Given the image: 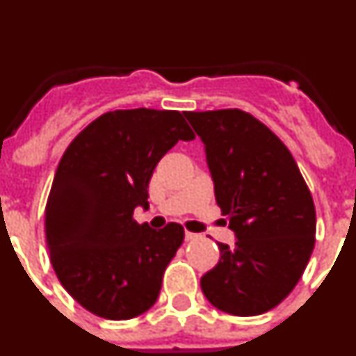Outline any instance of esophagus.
I'll list each match as a JSON object with an SVG mask.
<instances>
[{
	"label": "esophagus",
	"mask_w": 356,
	"mask_h": 356,
	"mask_svg": "<svg viewBox=\"0 0 356 356\" xmlns=\"http://www.w3.org/2000/svg\"><path fill=\"white\" fill-rule=\"evenodd\" d=\"M200 238V235L197 234H193V232H185V241H197Z\"/></svg>",
	"instance_id": "1"
}]
</instances>
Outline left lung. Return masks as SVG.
<instances>
[{
  "mask_svg": "<svg viewBox=\"0 0 356 356\" xmlns=\"http://www.w3.org/2000/svg\"><path fill=\"white\" fill-rule=\"evenodd\" d=\"M205 144L216 201L235 246L201 291L232 316H259L280 305L303 276L316 244V207L291 151L257 118L238 108L185 112Z\"/></svg>",
  "mask_w": 356,
  "mask_h": 356,
  "instance_id": "1",
  "label": "left lung"
}]
</instances>
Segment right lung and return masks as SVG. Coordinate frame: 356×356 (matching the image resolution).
Masks as SVG:
<instances>
[{"label": "right lung", "mask_w": 356, "mask_h": 356, "mask_svg": "<svg viewBox=\"0 0 356 356\" xmlns=\"http://www.w3.org/2000/svg\"><path fill=\"white\" fill-rule=\"evenodd\" d=\"M178 110L131 108L94 119L64 151L44 234L62 287L94 316L131 319L155 305L184 226L151 229L134 219L147 209L156 163L178 140H193Z\"/></svg>", "instance_id": "1"}]
</instances>
